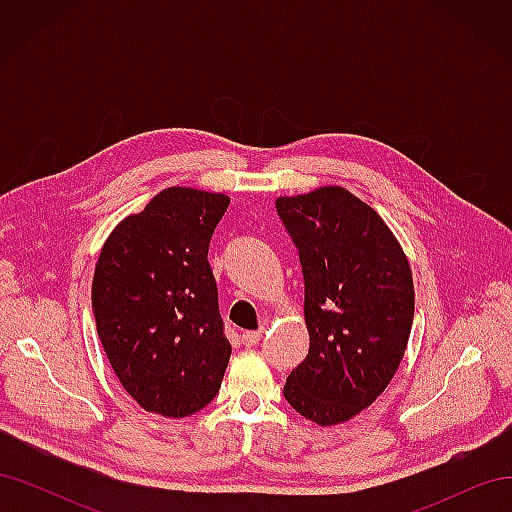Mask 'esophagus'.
Segmentation results:
<instances>
[{
  "label": "esophagus",
  "mask_w": 512,
  "mask_h": 512,
  "mask_svg": "<svg viewBox=\"0 0 512 512\" xmlns=\"http://www.w3.org/2000/svg\"><path fill=\"white\" fill-rule=\"evenodd\" d=\"M262 339V331H243V335H241V342H243V346H247V348H252V346H256L258 342Z\"/></svg>",
  "instance_id": "34e87169"
}]
</instances>
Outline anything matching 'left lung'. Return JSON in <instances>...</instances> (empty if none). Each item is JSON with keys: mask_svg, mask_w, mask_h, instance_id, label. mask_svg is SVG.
I'll return each instance as SVG.
<instances>
[{"mask_svg": "<svg viewBox=\"0 0 512 512\" xmlns=\"http://www.w3.org/2000/svg\"><path fill=\"white\" fill-rule=\"evenodd\" d=\"M275 207L299 250L309 331L284 397L320 427L346 423L404 359L414 318L408 258L380 215L342 185L280 196Z\"/></svg>", "mask_w": 512, "mask_h": 512, "instance_id": "left-lung-1", "label": "left lung"}]
</instances>
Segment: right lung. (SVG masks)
<instances>
[{
  "label": "right lung",
  "instance_id": "obj_1",
  "mask_svg": "<svg viewBox=\"0 0 512 512\" xmlns=\"http://www.w3.org/2000/svg\"><path fill=\"white\" fill-rule=\"evenodd\" d=\"M230 198L166 188L102 245L91 305L123 389L147 412L183 418L218 395L230 344L209 241Z\"/></svg>",
  "mask_w": 512,
  "mask_h": 512
}]
</instances>
